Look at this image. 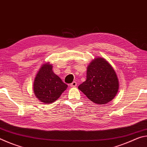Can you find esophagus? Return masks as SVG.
I'll return each mask as SVG.
<instances>
[{"instance_id": "1", "label": "esophagus", "mask_w": 147, "mask_h": 147, "mask_svg": "<svg viewBox=\"0 0 147 147\" xmlns=\"http://www.w3.org/2000/svg\"><path fill=\"white\" fill-rule=\"evenodd\" d=\"M77 86V84H76V82L74 81L70 84V86L71 87H76Z\"/></svg>"}]
</instances>
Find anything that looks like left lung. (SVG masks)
Listing matches in <instances>:
<instances>
[{"label":"left lung","instance_id":"1","mask_svg":"<svg viewBox=\"0 0 147 147\" xmlns=\"http://www.w3.org/2000/svg\"><path fill=\"white\" fill-rule=\"evenodd\" d=\"M86 80L78 89L89 100L97 104L108 103L115 97L119 80L110 64L102 58L92 61L88 67Z\"/></svg>","mask_w":147,"mask_h":147}]
</instances>
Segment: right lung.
I'll use <instances>...</instances> for the list:
<instances>
[{
  "instance_id": "right-lung-1",
  "label": "right lung",
  "mask_w": 147,
  "mask_h": 147,
  "mask_svg": "<svg viewBox=\"0 0 147 147\" xmlns=\"http://www.w3.org/2000/svg\"><path fill=\"white\" fill-rule=\"evenodd\" d=\"M67 88L61 78L54 73L52 65H42L35 78L34 91L42 102L50 104L55 102Z\"/></svg>"
}]
</instances>
